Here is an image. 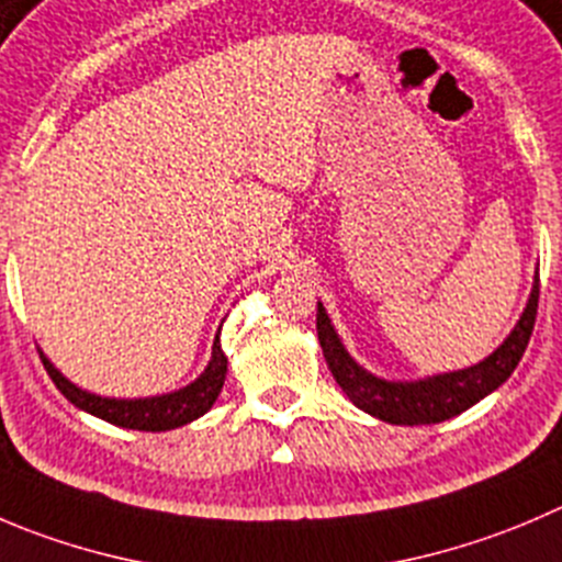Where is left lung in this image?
<instances>
[{"label": "left lung", "mask_w": 562, "mask_h": 562, "mask_svg": "<svg viewBox=\"0 0 562 562\" xmlns=\"http://www.w3.org/2000/svg\"><path fill=\"white\" fill-rule=\"evenodd\" d=\"M538 290L541 286H538L536 278L521 319L485 361L467 367V370L447 372V375H432L425 378V381L411 383L375 378L352 361L350 352L345 350V345L336 336L323 303H317L319 347H323V356L328 361V370L334 372L336 383L352 400V405L389 422V425H436V422L452 419L461 411L472 408L474 403H480L485 394L499 389L510 378V372L516 370L521 356H525L532 328H536L538 295H541Z\"/></svg>", "instance_id": "8db88e82"}]
</instances>
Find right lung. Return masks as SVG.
I'll return each mask as SVG.
<instances>
[{"mask_svg":"<svg viewBox=\"0 0 562 562\" xmlns=\"http://www.w3.org/2000/svg\"><path fill=\"white\" fill-rule=\"evenodd\" d=\"M41 361H44L46 372L55 381V386L60 389L63 397L71 400L77 408L88 411V414L99 416V419L110 422L117 427H130V430H173V427L187 425V422L204 416L206 411L215 405L217 394H221L223 381H226L228 358L223 352L221 339L215 336V345H212V358L206 370L201 372V378L190 383V386L179 389V392L159 394V397H143V400H115V397H99V394H90L85 389L74 386L68 378H63L55 370L49 358L41 352Z\"/></svg>","mask_w":562,"mask_h":562,"instance_id":"obj_1","label":"right lung"}]
</instances>
